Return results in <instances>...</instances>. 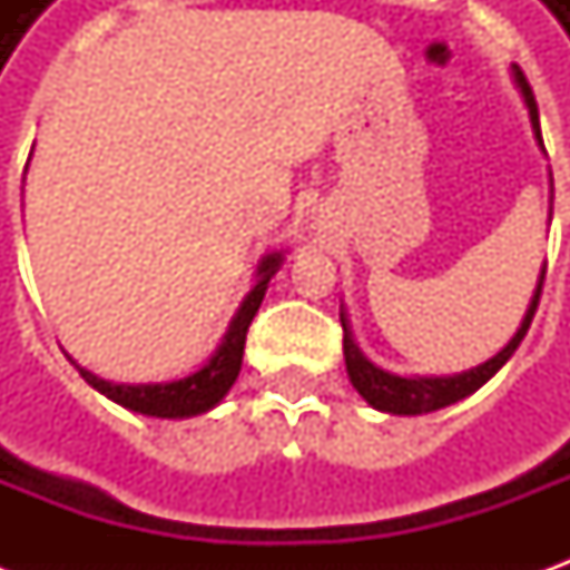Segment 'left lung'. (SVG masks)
I'll list each match as a JSON object with an SVG mask.
<instances>
[{
  "label": "left lung",
  "mask_w": 570,
  "mask_h": 570,
  "mask_svg": "<svg viewBox=\"0 0 570 570\" xmlns=\"http://www.w3.org/2000/svg\"><path fill=\"white\" fill-rule=\"evenodd\" d=\"M515 81L519 88L525 94L528 112H531V125H534V134H538L540 146H543V137H540V118H538V100H534V91L528 85L525 72L515 69ZM543 274L547 268L540 272V284L534 289V298L525 311V321L519 326V333L510 338V345L503 347L501 354H494L489 363H482L476 370L461 372V375H440V379H403V375H391V372L379 370L372 366L370 360L360 354V347L354 345V338L347 333V321L342 314V330H345V363H347V375H351V384L357 387L360 396L370 403V406L382 409V412H391V415H424V412H436L442 406H452L458 400H464L473 391H479L482 384L489 382L494 372L501 370L507 360L513 357V351L519 347V342L525 338L528 326L534 321V311L540 305V293H543Z\"/></svg>",
  "instance_id": "left-lung-1"
}]
</instances>
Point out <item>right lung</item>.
Masks as SVG:
<instances>
[{
	"mask_svg": "<svg viewBox=\"0 0 570 570\" xmlns=\"http://www.w3.org/2000/svg\"><path fill=\"white\" fill-rule=\"evenodd\" d=\"M281 265V253H272L265 256L259 265V281L249 289L244 305L237 308L235 321L225 333L223 345L216 347V354L207 360V366L198 372H191L179 382L167 384H116L97 379L94 372L81 370L79 375L85 382L97 387L100 394L116 400L118 406L130 409V412H140V415H155V419H188V415H200L213 409L225 394L228 387L235 384L237 372H240V360H244V345H247V330L256 311H259L262 298H265V289H268V281L277 272Z\"/></svg>",
	"mask_w": 570,
	"mask_h": 570,
	"instance_id": "add662e5",
	"label": "right lung"
}]
</instances>
